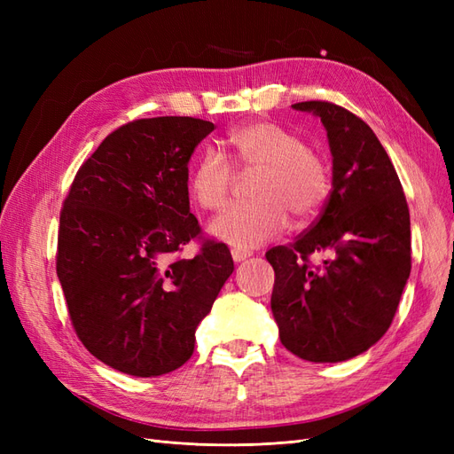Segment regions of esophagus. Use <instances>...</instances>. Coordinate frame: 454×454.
I'll list each match as a JSON object with an SVG mask.
<instances>
[{
	"label": "esophagus",
	"instance_id": "1",
	"mask_svg": "<svg viewBox=\"0 0 454 454\" xmlns=\"http://www.w3.org/2000/svg\"><path fill=\"white\" fill-rule=\"evenodd\" d=\"M231 255H232V261H235V263H240V261L248 259L252 254H250V252H246V250H232V252H231Z\"/></svg>",
	"mask_w": 454,
	"mask_h": 454
}]
</instances>
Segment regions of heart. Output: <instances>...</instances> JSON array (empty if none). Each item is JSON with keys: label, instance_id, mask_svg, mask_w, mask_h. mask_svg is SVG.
Returning <instances> with one entry per match:
<instances>
[{"label": "heart", "instance_id": "b5f03b06", "mask_svg": "<svg viewBox=\"0 0 454 454\" xmlns=\"http://www.w3.org/2000/svg\"><path fill=\"white\" fill-rule=\"evenodd\" d=\"M229 155L240 168H261L254 184L257 200L239 202L210 223L212 237L237 250H254L278 237L290 223V212L309 219L320 212L332 191L325 160L303 140L277 122L255 121L232 130ZM235 170L217 149H204L189 174L191 197L206 210L229 202Z\"/></svg>", "mask_w": 454, "mask_h": 454}]
</instances>
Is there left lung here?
I'll use <instances>...</instances> for the list:
<instances>
[{"label":"left lung","instance_id":"1","mask_svg":"<svg viewBox=\"0 0 454 454\" xmlns=\"http://www.w3.org/2000/svg\"><path fill=\"white\" fill-rule=\"evenodd\" d=\"M320 117L333 162L332 193L314 225L265 254L282 345L307 362L354 358L387 333L411 272L409 208L375 132L348 109L299 102ZM324 253L322 268L308 257Z\"/></svg>","mask_w":454,"mask_h":454}]
</instances>
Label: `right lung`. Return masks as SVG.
I'll return each instance as SVG.
<instances>
[{"label": "right lung", "instance_id": "right-lung-1", "mask_svg": "<svg viewBox=\"0 0 454 454\" xmlns=\"http://www.w3.org/2000/svg\"><path fill=\"white\" fill-rule=\"evenodd\" d=\"M214 130L193 117L122 125L79 168L64 200L57 274L85 348L121 373L159 377L182 367L195 332L231 277L225 244L199 237L189 212V159Z\"/></svg>", "mask_w": 454, "mask_h": 454}]
</instances>
